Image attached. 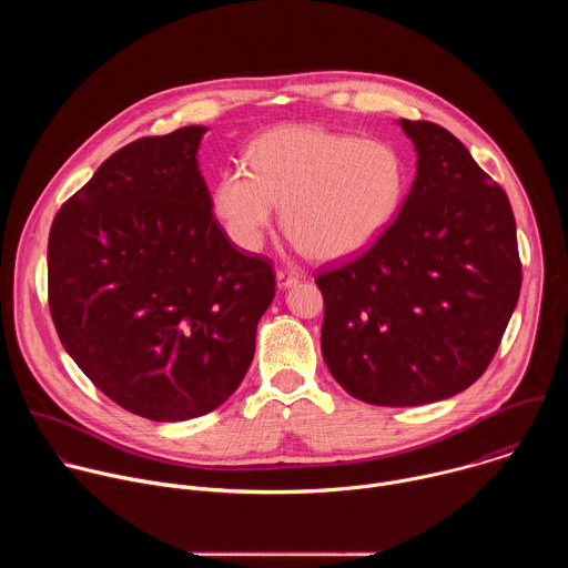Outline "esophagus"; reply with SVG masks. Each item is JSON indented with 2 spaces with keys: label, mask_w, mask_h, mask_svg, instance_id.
I'll return each instance as SVG.
<instances>
[{
  "label": "esophagus",
  "mask_w": 568,
  "mask_h": 568,
  "mask_svg": "<svg viewBox=\"0 0 568 568\" xmlns=\"http://www.w3.org/2000/svg\"><path fill=\"white\" fill-rule=\"evenodd\" d=\"M276 281H278V287H292V285H296V281H298V274L296 272H292V270H278L276 272Z\"/></svg>",
  "instance_id": "1"
}]
</instances>
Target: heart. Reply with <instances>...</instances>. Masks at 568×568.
Instances as JSON below:
<instances>
[{"label": "heart", "mask_w": 568, "mask_h": 568, "mask_svg": "<svg viewBox=\"0 0 568 568\" xmlns=\"http://www.w3.org/2000/svg\"><path fill=\"white\" fill-rule=\"evenodd\" d=\"M250 169L226 171L213 197L226 233L247 252L263 245L283 204L301 250L321 261L353 258L390 226L407 189V169L393 145L321 128L263 134Z\"/></svg>", "instance_id": "heart-1"}]
</instances>
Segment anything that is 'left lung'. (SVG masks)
<instances>
[{
	"mask_svg": "<svg viewBox=\"0 0 568 568\" xmlns=\"http://www.w3.org/2000/svg\"><path fill=\"white\" fill-rule=\"evenodd\" d=\"M418 173L399 213L359 256L321 272V353L353 397L418 407L490 366L521 290L506 191L429 121H399Z\"/></svg>",
	"mask_w": 568,
	"mask_h": 568,
	"instance_id": "1",
	"label": "left lung"
}]
</instances>
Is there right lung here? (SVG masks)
<instances>
[{"label": "right lung", "instance_id": "right-lung-1", "mask_svg": "<svg viewBox=\"0 0 568 568\" xmlns=\"http://www.w3.org/2000/svg\"><path fill=\"white\" fill-rule=\"evenodd\" d=\"M202 125L108 156L55 213L49 310L64 351L125 412L175 423L240 386L276 294L270 258L242 254L197 169Z\"/></svg>", "mask_w": 568, "mask_h": 568}]
</instances>
